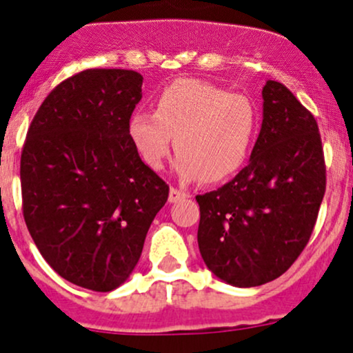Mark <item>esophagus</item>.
I'll list each match as a JSON object with an SVG mask.
<instances>
[{
	"label": "esophagus",
	"instance_id": "34e87169",
	"mask_svg": "<svg viewBox=\"0 0 353 353\" xmlns=\"http://www.w3.org/2000/svg\"><path fill=\"white\" fill-rule=\"evenodd\" d=\"M184 198H188V193L177 190V188H170V191H169V201H170V203H176V201L184 200Z\"/></svg>",
	"mask_w": 353,
	"mask_h": 353
}]
</instances>
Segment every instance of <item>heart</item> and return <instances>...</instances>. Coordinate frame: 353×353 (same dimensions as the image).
<instances>
[{
	"label": "heart",
	"mask_w": 353,
	"mask_h": 353,
	"mask_svg": "<svg viewBox=\"0 0 353 353\" xmlns=\"http://www.w3.org/2000/svg\"><path fill=\"white\" fill-rule=\"evenodd\" d=\"M259 128L255 105L198 79H179L155 98V112L138 110L128 125L143 162L160 170L174 136L177 176L183 181L222 183L234 176L250 155Z\"/></svg>",
	"instance_id": "1"
}]
</instances>
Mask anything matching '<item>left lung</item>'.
Instances as JSON below:
<instances>
[{
  "label": "left lung",
  "instance_id": "1",
  "mask_svg": "<svg viewBox=\"0 0 353 353\" xmlns=\"http://www.w3.org/2000/svg\"><path fill=\"white\" fill-rule=\"evenodd\" d=\"M262 98V128L248 165L196 196L201 259L238 288L265 285L292 268L309 243L326 191L314 115L281 82H265Z\"/></svg>",
  "mask_w": 353,
  "mask_h": 353
}]
</instances>
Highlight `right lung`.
Returning a JSON list of instances; mask_svg holds the SVG:
<instances>
[{"mask_svg":"<svg viewBox=\"0 0 353 353\" xmlns=\"http://www.w3.org/2000/svg\"><path fill=\"white\" fill-rule=\"evenodd\" d=\"M141 85L134 70L79 72L48 94L23 143L27 229L57 274L93 292L131 276L169 196L128 132Z\"/></svg>","mask_w":353,"mask_h":353,"instance_id":"obj_1","label":"right lung"}]
</instances>
